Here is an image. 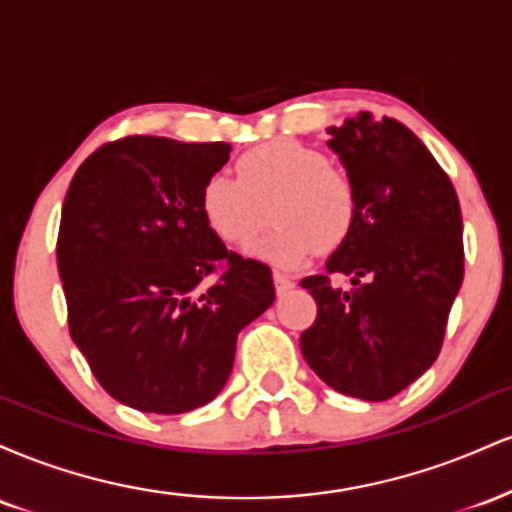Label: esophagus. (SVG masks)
Returning a JSON list of instances; mask_svg holds the SVG:
<instances>
[{
	"label": "esophagus",
	"mask_w": 512,
	"mask_h": 512,
	"mask_svg": "<svg viewBox=\"0 0 512 512\" xmlns=\"http://www.w3.org/2000/svg\"><path fill=\"white\" fill-rule=\"evenodd\" d=\"M293 279L289 274H281V272H274V289H276V293H286V291H291L293 289Z\"/></svg>",
	"instance_id": "obj_1"
}]
</instances>
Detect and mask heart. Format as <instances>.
<instances>
[{
	"label": "heart",
	"instance_id": "heart-1",
	"mask_svg": "<svg viewBox=\"0 0 512 512\" xmlns=\"http://www.w3.org/2000/svg\"><path fill=\"white\" fill-rule=\"evenodd\" d=\"M236 170L238 178L209 175L199 190V211L223 243H250L267 204L274 228L250 252L279 267H298L315 250L339 248L354 231V180L313 146L293 139L252 146Z\"/></svg>",
	"mask_w": 512,
	"mask_h": 512
}]
</instances>
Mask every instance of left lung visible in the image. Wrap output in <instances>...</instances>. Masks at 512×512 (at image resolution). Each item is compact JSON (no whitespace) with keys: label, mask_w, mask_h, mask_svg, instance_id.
Returning <instances> with one entry per match:
<instances>
[{"label":"left lung","mask_w":512,"mask_h":512,"mask_svg":"<svg viewBox=\"0 0 512 512\" xmlns=\"http://www.w3.org/2000/svg\"><path fill=\"white\" fill-rule=\"evenodd\" d=\"M327 134L354 180L358 211L327 274L301 281L317 303L301 351L332 390L383 402L421 378L443 346L464 276L460 202L402 122L361 113ZM330 273L349 275L355 289L334 287Z\"/></svg>","instance_id":"1"}]
</instances>
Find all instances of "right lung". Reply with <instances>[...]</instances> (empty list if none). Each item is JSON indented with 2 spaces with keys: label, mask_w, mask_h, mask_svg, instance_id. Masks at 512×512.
Segmentation results:
<instances>
[{
  "label": "right lung",
  "mask_w": 512,
  "mask_h": 512,
  "mask_svg": "<svg viewBox=\"0 0 512 512\" xmlns=\"http://www.w3.org/2000/svg\"><path fill=\"white\" fill-rule=\"evenodd\" d=\"M228 151L127 137L93 151L69 182L57 238L69 332L103 390L132 409L185 414L211 402L238 332L274 303L272 269L226 250L199 211Z\"/></svg>",
  "instance_id": "obj_1"
}]
</instances>
